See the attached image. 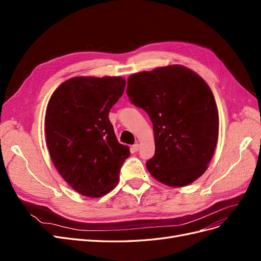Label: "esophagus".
Segmentation results:
<instances>
[{
    "label": "esophagus",
    "instance_id": "obj_1",
    "mask_svg": "<svg viewBox=\"0 0 261 261\" xmlns=\"http://www.w3.org/2000/svg\"><path fill=\"white\" fill-rule=\"evenodd\" d=\"M138 149H139V144L133 145V150H134V151H138Z\"/></svg>",
    "mask_w": 261,
    "mask_h": 261
}]
</instances>
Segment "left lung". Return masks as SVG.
I'll list each match as a JSON object with an SVG mask.
<instances>
[{
  "instance_id": "8db88e82",
  "label": "left lung",
  "mask_w": 261,
  "mask_h": 261,
  "mask_svg": "<svg viewBox=\"0 0 261 261\" xmlns=\"http://www.w3.org/2000/svg\"><path fill=\"white\" fill-rule=\"evenodd\" d=\"M127 96L153 124L155 152L146 165L171 187L200 177L215 153L219 114L210 87L194 70L168 65L128 77Z\"/></svg>"
}]
</instances>
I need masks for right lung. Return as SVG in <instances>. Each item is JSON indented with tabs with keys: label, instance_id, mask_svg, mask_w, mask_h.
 I'll list each match as a JSON object with an SVG mask.
<instances>
[{
	"label": "right lung",
	"instance_id": "1",
	"mask_svg": "<svg viewBox=\"0 0 261 261\" xmlns=\"http://www.w3.org/2000/svg\"><path fill=\"white\" fill-rule=\"evenodd\" d=\"M126 81L78 76L61 84L45 111V139L54 167L74 191L98 198L117 185L129 148L118 143L109 112Z\"/></svg>",
	"mask_w": 261,
	"mask_h": 261
}]
</instances>
